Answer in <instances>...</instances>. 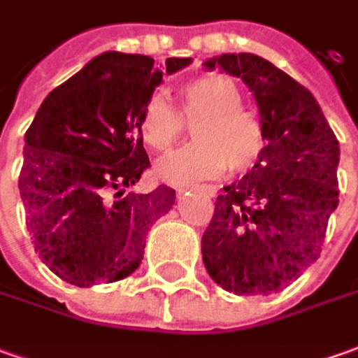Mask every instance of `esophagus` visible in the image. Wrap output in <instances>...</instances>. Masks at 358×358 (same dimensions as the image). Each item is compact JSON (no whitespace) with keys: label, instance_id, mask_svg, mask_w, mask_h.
Here are the masks:
<instances>
[{"label":"esophagus","instance_id":"esophagus-1","mask_svg":"<svg viewBox=\"0 0 358 358\" xmlns=\"http://www.w3.org/2000/svg\"><path fill=\"white\" fill-rule=\"evenodd\" d=\"M198 190L206 192V194H210V196H216L217 188L216 186H198Z\"/></svg>","mask_w":358,"mask_h":358}]
</instances>
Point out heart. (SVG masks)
Wrapping results in <instances>:
<instances>
[{
    "label": "heart",
    "instance_id": "heart-1",
    "mask_svg": "<svg viewBox=\"0 0 358 358\" xmlns=\"http://www.w3.org/2000/svg\"><path fill=\"white\" fill-rule=\"evenodd\" d=\"M182 117L196 122V142L158 164L156 174L168 184L216 178L228 166L245 170L264 150V129L241 110L240 89L228 77L206 75L184 83L180 113L164 93L150 94L138 120L142 142L155 152H168L184 132Z\"/></svg>",
    "mask_w": 358,
    "mask_h": 358
}]
</instances>
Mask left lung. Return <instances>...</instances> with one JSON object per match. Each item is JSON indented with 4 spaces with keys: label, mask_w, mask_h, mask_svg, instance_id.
Returning a JSON list of instances; mask_svg holds the SVG:
<instances>
[{
    "label": "left lung",
    "mask_w": 358,
    "mask_h": 358,
    "mask_svg": "<svg viewBox=\"0 0 358 358\" xmlns=\"http://www.w3.org/2000/svg\"><path fill=\"white\" fill-rule=\"evenodd\" d=\"M203 67L243 80L265 138L252 170L217 196L202 236L203 265L222 289L269 295L321 253L339 203V142L313 94L264 57L224 53Z\"/></svg>",
    "instance_id": "obj_1"
}]
</instances>
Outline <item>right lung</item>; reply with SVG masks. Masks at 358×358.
Instances as JSON below:
<instances>
[{
	"mask_svg": "<svg viewBox=\"0 0 358 358\" xmlns=\"http://www.w3.org/2000/svg\"><path fill=\"white\" fill-rule=\"evenodd\" d=\"M190 63L106 51L45 96L25 132L19 194L35 252L63 281L93 287L141 265L176 192L122 196L150 166L138 120L162 77Z\"/></svg>",
	"mask_w": 358,
	"mask_h": 358,
	"instance_id": "1",
	"label": "right lung"
}]
</instances>
